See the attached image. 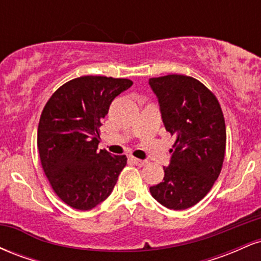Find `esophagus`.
<instances>
[{
    "label": "esophagus",
    "mask_w": 261,
    "mask_h": 261,
    "mask_svg": "<svg viewBox=\"0 0 261 261\" xmlns=\"http://www.w3.org/2000/svg\"><path fill=\"white\" fill-rule=\"evenodd\" d=\"M131 161H133L134 163L136 164V166H139V167H143V166H146V164H147V161L139 160V158H135V157L131 158Z\"/></svg>",
    "instance_id": "1"
}]
</instances>
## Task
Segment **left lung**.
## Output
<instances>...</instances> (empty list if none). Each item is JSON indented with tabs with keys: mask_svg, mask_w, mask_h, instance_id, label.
<instances>
[{
	"mask_svg": "<svg viewBox=\"0 0 261 261\" xmlns=\"http://www.w3.org/2000/svg\"><path fill=\"white\" fill-rule=\"evenodd\" d=\"M166 130L175 136L164 178L149 188L170 210L196 205L220 175L226 152V125L217 98L200 81L184 74L149 79Z\"/></svg>",
	"mask_w": 261,
	"mask_h": 261,
	"instance_id": "1",
	"label": "left lung"
}]
</instances>
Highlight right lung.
<instances>
[{
    "instance_id": "obj_1",
    "label": "right lung",
    "mask_w": 261,
    "mask_h": 261,
    "mask_svg": "<svg viewBox=\"0 0 261 261\" xmlns=\"http://www.w3.org/2000/svg\"><path fill=\"white\" fill-rule=\"evenodd\" d=\"M133 81L82 76L65 83L47 100L38 126L45 175L72 208L92 210L112 194L126 155L97 151L99 127L110 104Z\"/></svg>"
}]
</instances>
